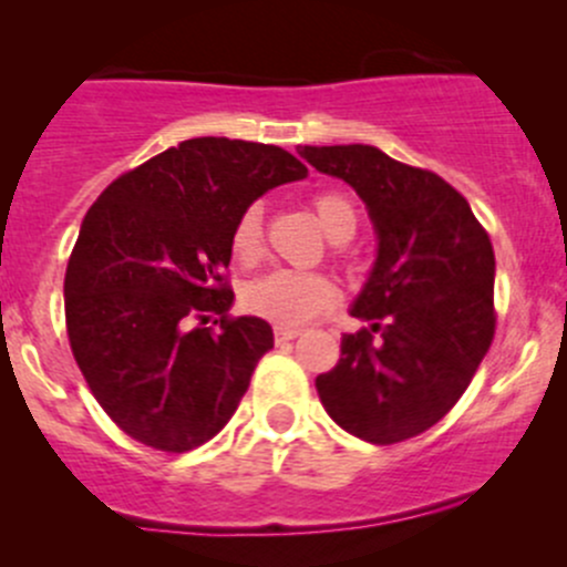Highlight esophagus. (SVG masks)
<instances>
[{
  "label": "esophagus",
  "instance_id": "obj_1",
  "mask_svg": "<svg viewBox=\"0 0 567 567\" xmlns=\"http://www.w3.org/2000/svg\"><path fill=\"white\" fill-rule=\"evenodd\" d=\"M299 334H301V329H296V326H274V337H277V342L296 340Z\"/></svg>",
  "mask_w": 567,
  "mask_h": 567
}]
</instances>
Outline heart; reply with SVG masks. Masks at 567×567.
<instances>
[{"instance_id":"b5f03b06","label":"heart","mask_w":567,"mask_h":567,"mask_svg":"<svg viewBox=\"0 0 567 567\" xmlns=\"http://www.w3.org/2000/svg\"><path fill=\"white\" fill-rule=\"evenodd\" d=\"M320 230L331 241H351L359 230V208L346 192H320L312 197ZM262 208L247 205L230 233V255L238 266L251 268L262 260ZM337 299V288L326 274L318 271H271L244 288V307L251 316L274 320L279 326L305 323L329 310Z\"/></svg>"}]
</instances>
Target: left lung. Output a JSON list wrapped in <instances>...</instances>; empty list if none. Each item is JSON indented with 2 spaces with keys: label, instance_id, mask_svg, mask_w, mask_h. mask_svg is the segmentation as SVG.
<instances>
[{
  "label": "left lung",
  "instance_id": "8db88e82",
  "mask_svg": "<svg viewBox=\"0 0 567 567\" xmlns=\"http://www.w3.org/2000/svg\"><path fill=\"white\" fill-rule=\"evenodd\" d=\"M318 173L364 199L379 260L342 334L340 359L316 379L331 420L370 444L436 425L472 384L496 331L494 247L466 197L431 169L370 145L299 147Z\"/></svg>",
  "mask_w": 567,
  "mask_h": 567
}]
</instances>
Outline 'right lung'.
<instances>
[{"instance_id": "obj_1", "label": "right lung", "mask_w": 567, "mask_h": 567, "mask_svg": "<svg viewBox=\"0 0 567 567\" xmlns=\"http://www.w3.org/2000/svg\"><path fill=\"white\" fill-rule=\"evenodd\" d=\"M301 177L277 145L197 136L120 175L87 210L65 271L68 340L125 436L188 453L236 414L274 331L227 316L230 233L260 194Z\"/></svg>"}]
</instances>
